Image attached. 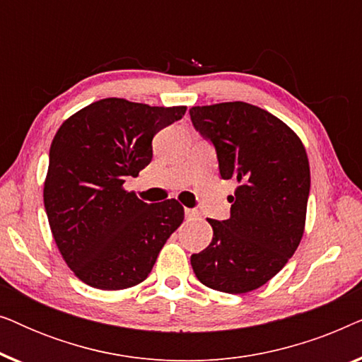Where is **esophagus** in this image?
<instances>
[{
    "mask_svg": "<svg viewBox=\"0 0 362 362\" xmlns=\"http://www.w3.org/2000/svg\"><path fill=\"white\" fill-rule=\"evenodd\" d=\"M185 214L187 219H196V217H199V212L194 209H185Z\"/></svg>",
    "mask_w": 362,
    "mask_h": 362,
    "instance_id": "1",
    "label": "esophagus"
}]
</instances>
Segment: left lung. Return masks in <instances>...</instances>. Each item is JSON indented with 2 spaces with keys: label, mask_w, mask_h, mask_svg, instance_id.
Returning a JSON list of instances; mask_svg holds the SVG:
<instances>
[{
  "label": "left lung",
  "mask_w": 362,
  "mask_h": 362,
  "mask_svg": "<svg viewBox=\"0 0 362 362\" xmlns=\"http://www.w3.org/2000/svg\"><path fill=\"white\" fill-rule=\"evenodd\" d=\"M192 125L216 148L222 180L237 182L230 217L207 219L214 235L191 255L202 285L247 293L265 285L295 254L305 232L310 163L298 135L245 102L192 107Z\"/></svg>",
  "instance_id": "obj_1"
}]
</instances>
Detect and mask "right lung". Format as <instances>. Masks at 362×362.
Instances as JSON below:
<instances>
[{"label":"right lung","instance_id":"obj_1","mask_svg":"<svg viewBox=\"0 0 362 362\" xmlns=\"http://www.w3.org/2000/svg\"><path fill=\"white\" fill-rule=\"evenodd\" d=\"M186 107L102 98L59 127L49 150L44 207L62 259L83 284L123 290L150 275L181 226L176 199L146 204L123 187L153 158V136Z\"/></svg>","mask_w":362,"mask_h":362}]
</instances>
